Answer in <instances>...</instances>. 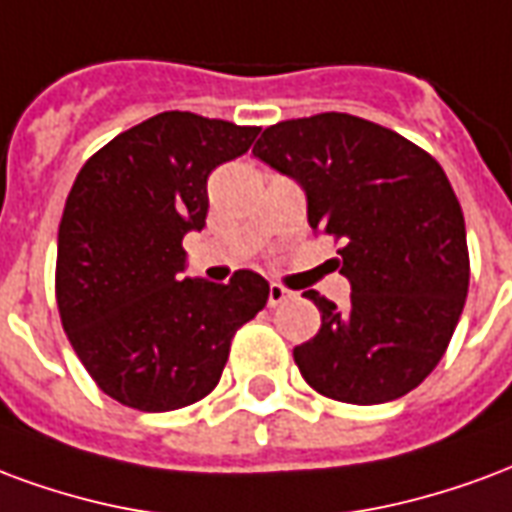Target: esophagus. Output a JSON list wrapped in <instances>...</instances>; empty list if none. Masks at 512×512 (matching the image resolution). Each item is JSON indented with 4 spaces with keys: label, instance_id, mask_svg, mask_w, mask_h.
<instances>
[{
    "label": "esophagus",
    "instance_id": "obj_1",
    "mask_svg": "<svg viewBox=\"0 0 512 512\" xmlns=\"http://www.w3.org/2000/svg\"><path fill=\"white\" fill-rule=\"evenodd\" d=\"M294 292L292 289H283V286H278V283H270V308H275V305H283L286 300H292Z\"/></svg>",
    "mask_w": 512,
    "mask_h": 512
}]
</instances>
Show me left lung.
<instances>
[{"label":"left lung","instance_id":"1","mask_svg":"<svg viewBox=\"0 0 512 512\" xmlns=\"http://www.w3.org/2000/svg\"><path fill=\"white\" fill-rule=\"evenodd\" d=\"M253 155L292 177L308 223L343 242L349 308L305 292L322 313L294 363L316 393L343 404L401 398L442 360L469 289L461 204L425 149L352 114L286 119Z\"/></svg>","mask_w":512,"mask_h":512}]
</instances>
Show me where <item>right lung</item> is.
Instances as JSON below:
<instances>
[{
    "label": "right lung",
    "mask_w": 512,
    "mask_h": 512,
    "mask_svg": "<svg viewBox=\"0 0 512 512\" xmlns=\"http://www.w3.org/2000/svg\"><path fill=\"white\" fill-rule=\"evenodd\" d=\"M261 128L163 111L111 138L78 171L57 242V305L67 338L106 395L171 412L220 382L242 324L270 283L182 278L188 231L204 229L207 179L251 149Z\"/></svg>",
    "instance_id": "1"
}]
</instances>
